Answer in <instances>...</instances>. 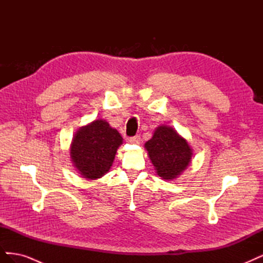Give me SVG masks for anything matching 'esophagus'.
<instances>
[{
    "instance_id": "1",
    "label": "esophagus",
    "mask_w": 263,
    "mask_h": 263,
    "mask_svg": "<svg viewBox=\"0 0 263 263\" xmlns=\"http://www.w3.org/2000/svg\"><path fill=\"white\" fill-rule=\"evenodd\" d=\"M128 141L130 142V144H136V145H138V144H140V137L138 136H134V137H129L128 138Z\"/></svg>"
}]
</instances>
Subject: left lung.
Instances as JSON below:
<instances>
[{"label":"left lung","instance_id":"8db88e82","mask_svg":"<svg viewBox=\"0 0 263 263\" xmlns=\"http://www.w3.org/2000/svg\"><path fill=\"white\" fill-rule=\"evenodd\" d=\"M145 147L159 177L164 180L176 179L186 169L192 150L184 138L169 126H160Z\"/></svg>","mask_w":263,"mask_h":263}]
</instances>
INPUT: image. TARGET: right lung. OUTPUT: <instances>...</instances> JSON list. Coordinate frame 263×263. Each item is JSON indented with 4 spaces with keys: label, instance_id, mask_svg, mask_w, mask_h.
<instances>
[{
    "label": "right lung",
    "instance_id": "right-lung-1",
    "mask_svg": "<svg viewBox=\"0 0 263 263\" xmlns=\"http://www.w3.org/2000/svg\"><path fill=\"white\" fill-rule=\"evenodd\" d=\"M122 136L105 121H94L84 126L73 137L70 156L73 164L85 179L104 176L114 161Z\"/></svg>",
    "mask_w": 263,
    "mask_h": 263
}]
</instances>
